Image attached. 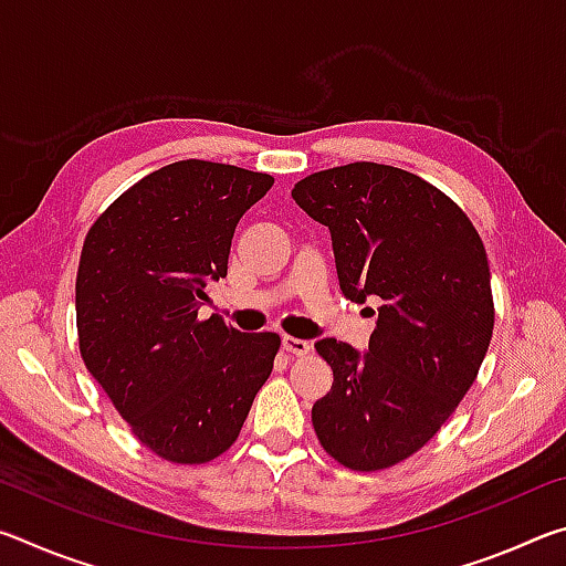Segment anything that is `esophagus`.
Returning <instances> with one entry per match:
<instances>
[{
  "mask_svg": "<svg viewBox=\"0 0 566 566\" xmlns=\"http://www.w3.org/2000/svg\"><path fill=\"white\" fill-rule=\"evenodd\" d=\"M282 344H284L286 352L300 354V357H304V354H310V349H312L310 342H306V339H296V337H284Z\"/></svg>",
  "mask_w": 566,
  "mask_h": 566,
  "instance_id": "1",
  "label": "esophagus"
}]
</instances>
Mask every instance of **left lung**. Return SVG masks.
I'll list each match as a JSON object with an SVG mask.
<instances>
[{"mask_svg": "<svg viewBox=\"0 0 566 566\" xmlns=\"http://www.w3.org/2000/svg\"><path fill=\"white\" fill-rule=\"evenodd\" d=\"M292 197L329 227L342 294L381 302L364 357L337 339L314 344L334 375L312 407L314 432L354 472L395 467L454 415L490 349L484 242L442 189L377 161L314 171Z\"/></svg>", "mask_w": 566, "mask_h": 566, "instance_id": "8db88e82", "label": "left lung"}]
</instances>
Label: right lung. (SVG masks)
Listing matches in <instances>:
<instances>
[{"label":"right lung","mask_w":566,"mask_h":566,"mask_svg":"<svg viewBox=\"0 0 566 566\" xmlns=\"http://www.w3.org/2000/svg\"><path fill=\"white\" fill-rule=\"evenodd\" d=\"M274 177L185 159L151 171L97 217L76 270V334L90 375L132 434L175 464L237 442L272 375L280 334H244L212 314L234 229Z\"/></svg>","instance_id":"1"}]
</instances>
